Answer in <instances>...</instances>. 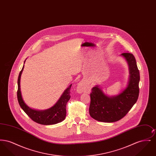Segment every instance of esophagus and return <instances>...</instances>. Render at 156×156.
<instances>
[{
    "label": "esophagus",
    "instance_id": "obj_1",
    "mask_svg": "<svg viewBox=\"0 0 156 156\" xmlns=\"http://www.w3.org/2000/svg\"><path fill=\"white\" fill-rule=\"evenodd\" d=\"M87 89V85L83 82H80L76 87V90L78 93H82Z\"/></svg>",
    "mask_w": 156,
    "mask_h": 156
}]
</instances>
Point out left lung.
Masks as SVG:
<instances>
[{"label":"left lung","instance_id":"1","mask_svg":"<svg viewBox=\"0 0 156 156\" xmlns=\"http://www.w3.org/2000/svg\"><path fill=\"white\" fill-rule=\"evenodd\" d=\"M126 59L129 68V80L127 87L116 96L108 97L97 85L90 94V116L96 120L111 123L123 118L137 102L139 94V70L136 61L131 53L121 54Z\"/></svg>","mask_w":156,"mask_h":156}]
</instances>
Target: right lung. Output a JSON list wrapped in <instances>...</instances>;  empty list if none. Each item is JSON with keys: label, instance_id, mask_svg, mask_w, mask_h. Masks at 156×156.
I'll use <instances>...</instances> for the list:
<instances>
[{"label": "right lung", "instance_id": "add662e5", "mask_svg": "<svg viewBox=\"0 0 156 156\" xmlns=\"http://www.w3.org/2000/svg\"><path fill=\"white\" fill-rule=\"evenodd\" d=\"M23 69L24 66L19 75L17 80L18 89L17 92L18 102L23 110L34 122L41 125H54L64 120L66 116V105L71 98L70 90L72 85H70L69 87L64 90L57 102L51 108L45 111L34 110L29 108L24 103L20 91V77Z\"/></svg>", "mask_w": 156, "mask_h": 156}]
</instances>
